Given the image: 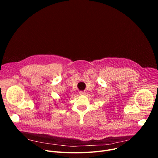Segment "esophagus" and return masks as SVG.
<instances>
[{
	"instance_id": "obj_1",
	"label": "esophagus",
	"mask_w": 158,
	"mask_h": 158,
	"mask_svg": "<svg viewBox=\"0 0 158 158\" xmlns=\"http://www.w3.org/2000/svg\"><path fill=\"white\" fill-rule=\"evenodd\" d=\"M79 94L80 95H81V96L85 95V91H79Z\"/></svg>"
}]
</instances>
